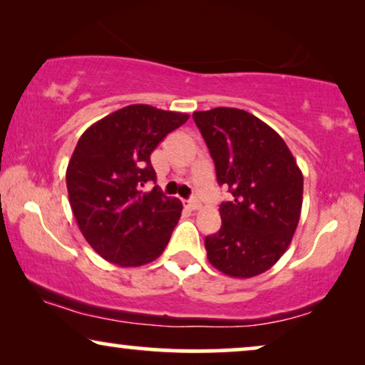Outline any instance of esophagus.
Instances as JSON below:
<instances>
[{
  "label": "esophagus",
  "mask_w": 365,
  "mask_h": 365,
  "mask_svg": "<svg viewBox=\"0 0 365 365\" xmlns=\"http://www.w3.org/2000/svg\"><path fill=\"white\" fill-rule=\"evenodd\" d=\"M185 205L188 207V208H190V210H197V208L198 207H200V202H198L197 200V198H190V200H187V203H185Z\"/></svg>",
  "instance_id": "esophagus-1"
}]
</instances>
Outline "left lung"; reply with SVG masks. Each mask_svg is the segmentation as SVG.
<instances>
[{
	"mask_svg": "<svg viewBox=\"0 0 365 365\" xmlns=\"http://www.w3.org/2000/svg\"><path fill=\"white\" fill-rule=\"evenodd\" d=\"M215 163L222 202V227L205 237L208 262L237 279L264 274L285 250L302 210L304 177L294 155L275 130L239 108L193 113Z\"/></svg>",
	"mask_w": 365,
	"mask_h": 365,
	"instance_id": "obj_1",
	"label": "left lung"
}]
</instances>
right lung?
Here are the masks:
<instances>
[{"label":"right lung","instance_id":"obj_1","mask_svg":"<svg viewBox=\"0 0 365 365\" xmlns=\"http://www.w3.org/2000/svg\"><path fill=\"white\" fill-rule=\"evenodd\" d=\"M187 113L130 105L90 126L66 168V188L78 227L96 254L120 267L160 257L182 213L178 198L163 195L150 155Z\"/></svg>","mask_w":365,"mask_h":365}]
</instances>
